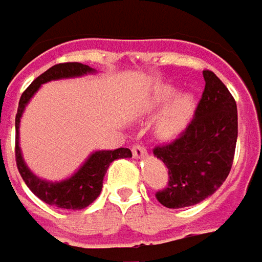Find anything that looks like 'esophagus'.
<instances>
[{
    "label": "esophagus",
    "instance_id": "esophagus-1",
    "mask_svg": "<svg viewBox=\"0 0 262 262\" xmlns=\"http://www.w3.org/2000/svg\"><path fill=\"white\" fill-rule=\"evenodd\" d=\"M132 153H133V157L141 159V157H144V156L147 155V150H145V147L142 144H135L132 147Z\"/></svg>",
    "mask_w": 262,
    "mask_h": 262
}]
</instances>
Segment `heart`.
I'll use <instances>...</instances> for the list:
<instances>
[{
  "label": "heart",
  "mask_w": 262,
  "mask_h": 262,
  "mask_svg": "<svg viewBox=\"0 0 262 262\" xmlns=\"http://www.w3.org/2000/svg\"><path fill=\"white\" fill-rule=\"evenodd\" d=\"M177 90L171 85H166L160 88L155 96V105H163L169 102L176 96ZM195 112V97L190 93H184L179 96L169 107L159 117L156 129L159 136L162 138H174L184 130V127L189 124L192 115Z\"/></svg>",
  "instance_id": "heart-1"
}]
</instances>
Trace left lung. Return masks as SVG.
Masks as SVG:
<instances>
[{
    "mask_svg": "<svg viewBox=\"0 0 262 262\" xmlns=\"http://www.w3.org/2000/svg\"><path fill=\"white\" fill-rule=\"evenodd\" d=\"M205 88L187 127L153 153L168 168V183L156 198L168 208L195 205L213 195L228 177L237 142V105L211 70H204Z\"/></svg>",
    "mask_w": 262,
    "mask_h": 262,
    "instance_id": "1",
    "label": "left lung"
}]
</instances>
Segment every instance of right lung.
Returning <instances> with one entry per match:
<instances>
[{"label":"right lung","mask_w":262,"mask_h":262,"mask_svg":"<svg viewBox=\"0 0 262 262\" xmlns=\"http://www.w3.org/2000/svg\"><path fill=\"white\" fill-rule=\"evenodd\" d=\"M91 72H94V70L90 66H85L81 62H61V64L52 66L51 69H48L45 73H41L38 78H36L31 82V85L22 93L20 100H19L17 114H16L14 156H16V165H17L20 177L24 179L25 184L30 187V190L36 195L37 198H40L41 201L49 204V205L66 208V210H82L85 207H88L100 195L102 186H103V177L106 174L109 165L115 159L132 157V151L129 148L96 151L85 160V163L78 169V172H75L70 179L51 183V181L38 179L25 165L22 155H20V147H19V123H20V117L24 114L27 103L34 96V93L40 88L41 83L55 81V79H62V78L82 76V75L91 73Z\"/></svg>","instance_id":"obj_1"}]
</instances>
